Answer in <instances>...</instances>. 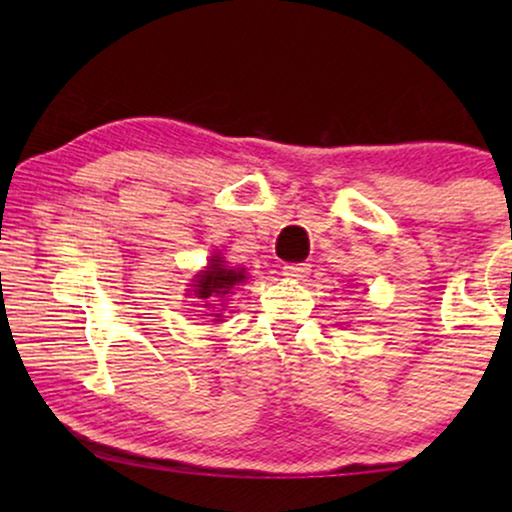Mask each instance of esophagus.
<instances>
[{
    "instance_id": "1",
    "label": "esophagus",
    "mask_w": 512,
    "mask_h": 512,
    "mask_svg": "<svg viewBox=\"0 0 512 512\" xmlns=\"http://www.w3.org/2000/svg\"><path fill=\"white\" fill-rule=\"evenodd\" d=\"M307 272H310L307 263H286L282 268V275L286 279H303V277H307Z\"/></svg>"
}]
</instances>
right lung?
Returning a JSON list of instances; mask_svg holds the SVG:
<instances>
[{
	"label": "right lung",
	"mask_w": 512,
	"mask_h": 512,
	"mask_svg": "<svg viewBox=\"0 0 512 512\" xmlns=\"http://www.w3.org/2000/svg\"><path fill=\"white\" fill-rule=\"evenodd\" d=\"M247 275H244V270L240 268H228L226 261H223V256H212L209 258L207 268L200 272V275H195L193 279V296L200 298L205 307L209 305H216L221 303V300H226L230 293H233L235 286H240ZM209 317H216L219 321L221 314H209Z\"/></svg>",
	"instance_id": "right-lung-1"
}]
</instances>
